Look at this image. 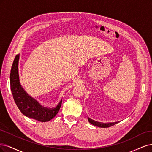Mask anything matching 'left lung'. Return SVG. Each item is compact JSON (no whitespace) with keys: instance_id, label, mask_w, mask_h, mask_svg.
<instances>
[{"instance_id":"obj_1","label":"left lung","mask_w":152,"mask_h":152,"mask_svg":"<svg viewBox=\"0 0 152 152\" xmlns=\"http://www.w3.org/2000/svg\"><path fill=\"white\" fill-rule=\"evenodd\" d=\"M88 121L90 122L91 124L96 126H98V127H100V128H109V127L114 126V125H115V124L117 123V122H109V123H103V122H97V121L92 120L90 118H88Z\"/></svg>"}]
</instances>
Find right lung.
I'll return each mask as SVG.
<instances>
[{
	"mask_svg": "<svg viewBox=\"0 0 152 152\" xmlns=\"http://www.w3.org/2000/svg\"><path fill=\"white\" fill-rule=\"evenodd\" d=\"M19 55L14 58L11 70V90L14 102L21 113L26 117L40 122H47L54 117L59 110L62 100L55 108L43 107L38 102L28 95L21 87L18 75Z\"/></svg>",
	"mask_w": 152,
	"mask_h": 152,
	"instance_id": "right-lung-1",
	"label": "right lung"
}]
</instances>
